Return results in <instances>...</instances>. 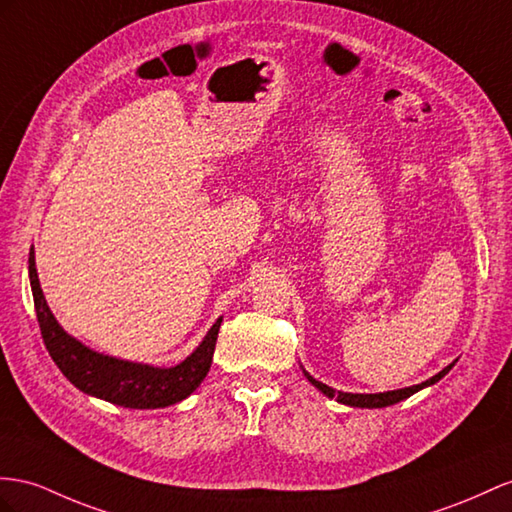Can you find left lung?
I'll return each mask as SVG.
<instances>
[{"label": "left lung", "instance_id": "obj_1", "mask_svg": "<svg viewBox=\"0 0 512 512\" xmlns=\"http://www.w3.org/2000/svg\"><path fill=\"white\" fill-rule=\"evenodd\" d=\"M456 361H458V359H456ZM456 361H452V363L448 365V368H443L439 374L428 378V381H424V383L413 385V387H404V389L383 391V393H348V391H335L333 387L316 381V378H313L305 368H303V372H305V376H307V381H309L313 387H316V389H320L326 398H335L339 404L355 406V409H383V406H391V404H398L400 400H406L409 396H413V393H417L419 389H424V387H430V385L439 383L441 378L454 368Z\"/></svg>", "mask_w": 512, "mask_h": 512}]
</instances>
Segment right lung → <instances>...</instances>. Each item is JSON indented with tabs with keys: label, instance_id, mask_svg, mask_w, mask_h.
I'll list each match as a JSON object with an SVG mask.
<instances>
[{
	"label": "right lung",
	"instance_id": "add662e5",
	"mask_svg": "<svg viewBox=\"0 0 512 512\" xmlns=\"http://www.w3.org/2000/svg\"><path fill=\"white\" fill-rule=\"evenodd\" d=\"M30 285L49 357L54 359L60 372L88 396L125 406V409H164V406L186 400L207 376L222 316L207 331L203 342L192 350V355L173 368H157L149 363L103 355L64 331L41 290L34 251L30 253Z\"/></svg>",
	"mask_w": 512,
	"mask_h": 512
}]
</instances>
